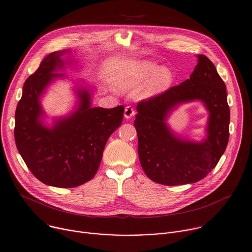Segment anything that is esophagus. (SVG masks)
I'll use <instances>...</instances> for the list:
<instances>
[{"label": "esophagus", "instance_id": "1", "mask_svg": "<svg viewBox=\"0 0 252 252\" xmlns=\"http://www.w3.org/2000/svg\"><path fill=\"white\" fill-rule=\"evenodd\" d=\"M134 114H135V112H134V110H133V108L131 106H127L126 108V110H125V118L126 119L128 120V119L132 118L134 116Z\"/></svg>", "mask_w": 252, "mask_h": 252}]
</instances>
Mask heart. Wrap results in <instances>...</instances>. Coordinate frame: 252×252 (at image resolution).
I'll return each mask as SVG.
<instances>
[{
	"label": "heart",
	"mask_w": 252,
	"mask_h": 252,
	"mask_svg": "<svg viewBox=\"0 0 252 252\" xmlns=\"http://www.w3.org/2000/svg\"><path fill=\"white\" fill-rule=\"evenodd\" d=\"M142 96L155 97L168 90L174 80L169 68L160 67L151 61H140L123 68L117 77V87L122 91L138 89L145 82Z\"/></svg>",
	"instance_id": "heart-1"
}]
</instances>
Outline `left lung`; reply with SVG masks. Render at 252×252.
<instances>
[{"label":"left lung","instance_id":"1","mask_svg":"<svg viewBox=\"0 0 252 252\" xmlns=\"http://www.w3.org/2000/svg\"><path fill=\"white\" fill-rule=\"evenodd\" d=\"M190 78L162 94L140 101L134 126L138 157L146 176L167 186L196 183L204 179L223 154L229 136L226 87L213 62L199 54ZM198 99L209 112L207 138L202 143L182 140L165 124L178 104Z\"/></svg>","mask_w":252,"mask_h":252}]
</instances>
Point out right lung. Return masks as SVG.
I'll return each instance as SVG.
<instances>
[{
	"instance_id": "right-lung-1",
	"label": "right lung",
	"mask_w": 252,
	"mask_h": 252,
	"mask_svg": "<svg viewBox=\"0 0 252 252\" xmlns=\"http://www.w3.org/2000/svg\"><path fill=\"white\" fill-rule=\"evenodd\" d=\"M71 50L48 54L23 88L16 110L15 140L31 172L42 183L58 188H74L90 181L98 171L105 145L122 125L125 108L91 107V93L79 88V105L75 112L55 121L51 127L43 125L40 96L64 68L61 56ZM69 63V62H68Z\"/></svg>"
}]
</instances>
